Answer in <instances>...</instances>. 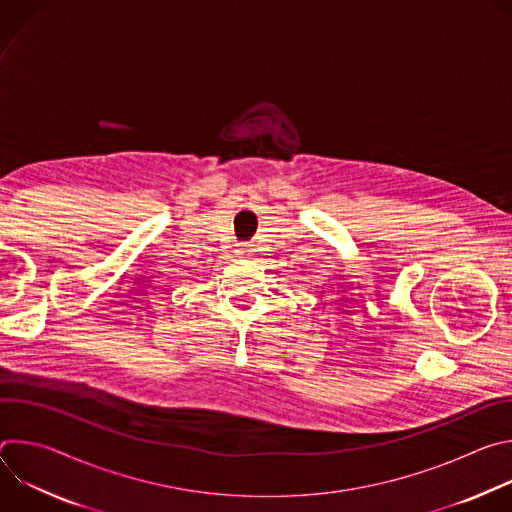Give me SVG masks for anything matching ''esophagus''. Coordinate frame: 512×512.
<instances>
[{"mask_svg":"<svg viewBox=\"0 0 512 512\" xmlns=\"http://www.w3.org/2000/svg\"><path fill=\"white\" fill-rule=\"evenodd\" d=\"M251 253H253V245L251 243L239 245V255H251Z\"/></svg>","mask_w":512,"mask_h":512,"instance_id":"esophagus-1","label":"esophagus"}]
</instances>
